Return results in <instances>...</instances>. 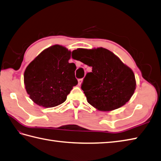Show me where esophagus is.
I'll use <instances>...</instances> for the list:
<instances>
[{"instance_id": "34e87169", "label": "esophagus", "mask_w": 161, "mask_h": 161, "mask_svg": "<svg viewBox=\"0 0 161 161\" xmlns=\"http://www.w3.org/2000/svg\"><path fill=\"white\" fill-rule=\"evenodd\" d=\"M82 81H83V79H79V80H78L79 86H80V85L81 84V83H82Z\"/></svg>"}]
</instances>
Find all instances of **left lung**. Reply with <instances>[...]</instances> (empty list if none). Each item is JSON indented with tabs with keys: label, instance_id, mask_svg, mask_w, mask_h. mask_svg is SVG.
Returning <instances> with one entry per match:
<instances>
[{
	"label": "left lung",
	"instance_id": "obj_1",
	"mask_svg": "<svg viewBox=\"0 0 161 161\" xmlns=\"http://www.w3.org/2000/svg\"><path fill=\"white\" fill-rule=\"evenodd\" d=\"M81 62L92 67L81 84L87 102L96 109L110 111L129 102L136 86L133 70L104 47L78 48Z\"/></svg>",
	"mask_w": 161,
	"mask_h": 161
}]
</instances>
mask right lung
<instances>
[{"label": "right lung", "mask_w": 161, "mask_h": 161, "mask_svg": "<svg viewBox=\"0 0 161 161\" xmlns=\"http://www.w3.org/2000/svg\"><path fill=\"white\" fill-rule=\"evenodd\" d=\"M70 54L66 47L54 45L43 50L27 66L24 84L35 104L51 108L66 101L78 83L75 76L76 66L68 62Z\"/></svg>", "instance_id": "right-lung-1"}]
</instances>
